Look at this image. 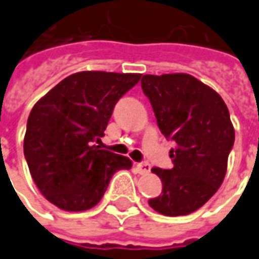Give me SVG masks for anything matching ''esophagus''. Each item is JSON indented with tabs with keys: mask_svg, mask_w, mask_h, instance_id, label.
<instances>
[{
	"mask_svg": "<svg viewBox=\"0 0 259 259\" xmlns=\"http://www.w3.org/2000/svg\"><path fill=\"white\" fill-rule=\"evenodd\" d=\"M137 169L140 174H148L151 171V165L148 162H140V164H137Z\"/></svg>",
	"mask_w": 259,
	"mask_h": 259,
	"instance_id": "obj_1",
	"label": "esophagus"
}]
</instances>
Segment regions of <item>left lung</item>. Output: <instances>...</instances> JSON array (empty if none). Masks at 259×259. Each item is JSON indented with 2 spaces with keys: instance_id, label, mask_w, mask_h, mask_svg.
Returning a JSON list of instances; mask_svg holds the SVG:
<instances>
[{
  "instance_id": "left-lung-1",
  "label": "left lung",
  "mask_w": 259,
  "mask_h": 259,
  "mask_svg": "<svg viewBox=\"0 0 259 259\" xmlns=\"http://www.w3.org/2000/svg\"><path fill=\"white\" fill-rule=\"evenodd\" d=\"M141 87L161 133L177 144L169 151L174 166L152 168L162 192L148 204L166 217L188 215L224 181L235 140L230 111L220 94L188 74L144 75Z\"/></svg>"
}]
</instances>
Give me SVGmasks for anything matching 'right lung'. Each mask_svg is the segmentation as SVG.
Masks as SVG:
<instances>
[{"mask_svg": "<svg viewBox=\"0 0 259 259\" xmlns=\"http://www.w3.org/2000/svg\"><path fill=\"white\" fill-rule=\"evenodd\" d=\"M141 74L82 71L72 74L31 109L24 155L31 177L51 204L85 211L101 201L109 180L130 169L131 159L100 150L118 100L138 84Z\"/></svg>", "mask_w": 259, "mask_h": 259, "instance_id": "add662e5", "label": "right lung"}]
</instances>
